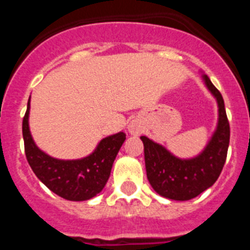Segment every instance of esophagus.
Returning <instances> with one entry per match:
<instances>
[{"instance_id": "1", "label": "esophagus", "mask_w": 250, "mask_h": 250, "mask_svg": "<svg viewBox=\"0 0 250 250\" xmlns=\"http://www.w3.org/2000/svg\"><path fill=\"white\" fill-rule=\"evenodd\" d=\"M129 131L130 134H132V135H138V134H140L141 132L140 125H139L138 123H134V121H132V123H130L129 125Z\"/></svg>"}]
</instances>
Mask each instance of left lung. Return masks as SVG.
<instances>
[{"instance_id":"left-lung-1","label":"left lung","mask_w":250,"mask_h":250,"mask_svg":"<svg viewBox=\"0 0 250 250\" xmlns=\"http://www.w3.org/2000/svg\"><path fill=\"white\" fill-rule=\"evenodd\" d=\"M205 85L219 106V121L213 138L199 156L183 160L146 136L144 143L147 180L159 195L173 200H190L210 188L219 178L228 154L230 127L222 94L204 75Z\"/></svg>"}]
</instances>
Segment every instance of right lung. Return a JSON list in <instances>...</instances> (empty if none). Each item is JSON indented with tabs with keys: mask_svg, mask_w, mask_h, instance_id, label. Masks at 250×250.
<instances>
[{
	"mask_svg": "<svg viewBox=\"0 0 250 250\" xmlns=\"http://www.w3.org/2000/svg\"><path fill=\"white\" fill-rule=\"evenodd\" d=\"M27 110L22 120L25 154L37 178L59 196L66 200L83 202L100 193L109 179L114 160L126 139L125 132H118L100 141L91 155L80 160H59L45 154L35 145L28 129Z\"/></svg>",
	"mask_w": 250,
	"mask_h": 250,
	"instance_id": "1",
	"label": "right lung"
}]
</instances>
